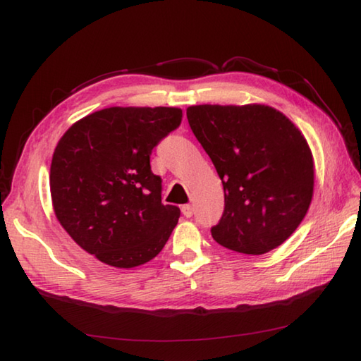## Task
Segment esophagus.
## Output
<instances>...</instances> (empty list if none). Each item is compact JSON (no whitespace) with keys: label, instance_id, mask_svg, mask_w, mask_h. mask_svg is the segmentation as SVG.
<instances>
[{"label":"esophagus","instance_id":"34e87169","mask_svg":"<svg viewBox=\"0 0 361 361\" xmlns=\"http://www.w3.org/2000/svg\"><path fill=\"white\" fill-rule=\"evenodd\" d=\"M182 213H183V216L191 218V216H193V207H191L190 204L182 205Z\"/></svg>","mask_w":361,"mask_h":361}]
</instances>
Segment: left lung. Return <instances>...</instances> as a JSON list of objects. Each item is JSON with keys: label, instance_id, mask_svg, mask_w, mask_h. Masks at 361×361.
I'll return each mask as SVG.
<instances>
[{"label": "left lung", "instance_id": "obj_1", "mask_svg": "<svg viewBox=\"0 0 361 361\" xmlns=\"http://www.w3.org/2000/svg\"><path fill=\"white\" fill-rule=\"evenodd\" d=\"M191 130L224 188V212L212 237L241 254L281 246L310 207L314 168L300 130L269 106H191Z\"/></svg>", "mask_w": 361, "mask_h": 361}]
</instances>
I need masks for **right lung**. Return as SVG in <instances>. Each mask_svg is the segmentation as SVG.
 <instances>
[{
	"label": "right lung",
	"mask_w": 361,
	"mask_h": 361,
	"mask_svg": "<svg viewBox=\"0 0 361 361\" xmlns=\"http://www.w3.org/2000/svg\"><path fill=\"white\" fill-rule=\"evenodd\" d=\"M176 107H109L65 132L51 161L54 213L78 245L115 268L154 259L180 210L161 204L152 149L178 129Z\"/></svg>",
	"instance_id": "add662e5"
}]
</instances>
